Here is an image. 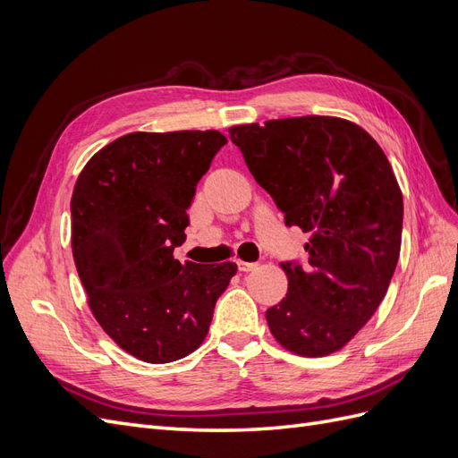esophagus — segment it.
Here are the masks:
<instances>
[{"instance_id":"1","label":"esophagus","mask_w":458,"mask_h":458,"mask_svg":"<svg viewBox=\"0 0 458 458\" xmlns=\"http://www.w3.org/2000/svg\"><path fill=\"white\" fill-rule=\"evenodd\" d=\"M237 266H239V269H241V271H244V273L258 269V263H256V261H242V259H239V261H237Z\"/></svg>"}]
</instances>
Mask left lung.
<instances>
[{
    "label": "left lung",
    "instance_id": "left-lung-1",
    "mask_svg": "<svg viewBox=\"0 0 458 458\" xmlns=\"http://www.w3.org/2000/svg\"><path fill=\"white\" fill-rule=\"evenodd\" d=\"M229 133L284 224L311 234L306 263H281L288 293L266 311L271 335L298 355L340 350L380 306L399 259L403 197L390 162L363 128L332 116Z\"/></svg>",
    "mask_w": 458,
    "mask_h": 458
}]
</instances>
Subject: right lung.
I'll return each mask as SVG.
<instances>
[{"instance_id": "add662e5", "label": "right lung", "mask_w": 458, "mask_h": 458, "mask_svg": "<svg viewBox=\"0 0 458 458\" xmlns=\"http://www.w3.org/2000/svg\"><path fill=\"white\" fill-rule=\"evenodd\" d=\"M219 131H135L101 148L71 200L72 254L89 308L123 352L172 363L195 352L237 263L174 259Z\"/></svg>"}]
</instances>
